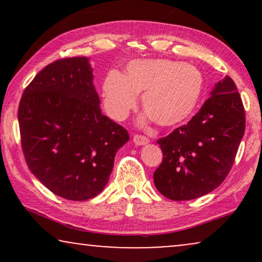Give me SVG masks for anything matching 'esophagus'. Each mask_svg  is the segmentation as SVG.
Returning <instances> with one entry per match:
<instances>
[{
  "label": "esophagus",
  "mask_w": 262,
  "mask_h": 262,
  "mask_svg": "<svg viewBox=\"0 0 262 262\" xmlns=\"http://www.w3.org/2000/svg\"><path fill=\"white\" fill-rule=\"evenodd\" d=\"M134 143L137 145H144L149 143V138L142 135H135L134 136Z\"/></svg>",
  "instance_id": "esophagus-1"
}]
</instances>
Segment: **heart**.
<instances>
[{
  "label": "heart",
  "instance_id": "obj_1",
  "mask_svg": "<svg viewBox=\"0 0 262 262\" xmlns=\"http://www.w3.org/2000/svg\"><path fill=\"white\" fill-rule=\"evenodd\" d=\"M204 77L191 64L164 58L136 59L125 68L124 75L110 71L102 83V102L114 120H124L137 106L142 94L145 117L160 126L184 123L202 99Z\"/></svg>",
  "mask_w": 262,
  "mask_h": 262
}]
</instances>
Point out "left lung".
Here are the masks:
<instances>
[{"label": "left lung", "instance_id": "left-lung-1", "mask_svg": "<svg viewBox=\"0 0 262 262\" xmlns=\"http://www.w3.org/2000/svg\"><path fill=\"white\" fill-rule=\"evenodd\" d=\"M245 130L242 99L225 76L187 124L157 139L163 159L154 171L156 188L175 202L212 192L228 177Z\"/></svg>", "mask_w": 262, "mask_h": 262}]
</instances>
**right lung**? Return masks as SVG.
Here are the masks:
<instances>
[{"mask_svg": "<svg viewBox=\"0 0 262 262\" xmlns=\"http://www.w3.org/2000/svg\"><path fill=\"white\" fill-rule=\"evenodd\" d=\"M85 57L52 62L25 88L19 103L21 148L34 177L56 195L82 202L105 187L114 156L130 139L103 116Z\"/></svg>", "mask_w": 262, "mask_h": 262, "instance_id": "right-lung-1", "label": "right lung"}]
</instances>
